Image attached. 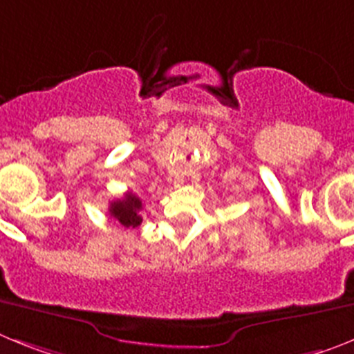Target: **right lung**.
<instances>
[{"mask_svg":"<svg viewBox=\"0 0 354 354\" xmlns=\"http://www.w3.org/2000/svg\"><path fill=\"white\" fill-rule=\"evenodd\" d=\"M140 211H142V200L133 193H126L124 198L113 200L109 204V216L126 228H134L142 223Z\"/></svg>","mask_w":354,"mask_h":354,"instance_id":"1","label":"right lung"}]
</instances>
